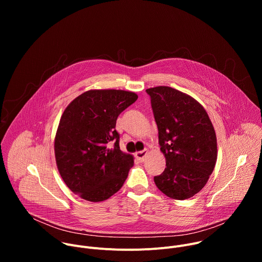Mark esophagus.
Returning <instances> with one entry per match:
<instances>
[{
  "instance_id": "34e87169",
  "label": "esophagus",
  "mask_w": 262,
  "mask_h": 262,
  "mask_svg": "<svg viewBox=\"0 0 262 262\" xmlns=\"http://www.w3.org/2000/svg\"><path fill=\"white\" fill-rule=\"evenodd\" d=\"M147 154H148L147 150H141V151H137L135 156H136V158H137L140 162H143L144 159H145V157L147 156Z\"/></svg>"
}]
</instances>
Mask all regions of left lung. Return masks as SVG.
I'll list each match as a JSON object with an SVG mask.
<instances>
[{"instance_id":"8db88e82","label":"left lung","mask_w":262,"mask_h":262,"mask_svg":"<svg viewBox=\"0 0 262 262\" xmlns=\"http://www.w3.org/2000/svg\"><path fill=\"white\" fill-rule=\"evenodd\" d=\"M146 92L151 98L161 151L166 159L165 171L155 177V182L172 199H189L204 188L215 166L213 125L203 105L186 93L167 86Z\"/></svg>"}]
</instances>
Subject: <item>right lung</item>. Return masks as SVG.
I'll return each mask as SVG.
<instances>
[{"instance_id": "obj_1", "label": "right lung", "mask_w": 262, "mask_h": 262, "mask_svg": "<svg viewBox=\"0 0 262 262\" xmlns=\"http://www.w3.org/2000/svg\"><path fill=\"white\" fill-rule=\"evenodd\" d=\"M138 98L135 92L89 90L64 110L55 137L59 173L79 197L100 202L117 193L134 166V157L120 150L116 120Z\"/></svg>"}]
</instances>
